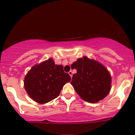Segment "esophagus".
<instances>
[{"label": "esophagus", "mask_w": 135, "mask_h": 135, "mask_svg": "<svg viewBox=\"0 0 135 135\" xmlns=\"http://www.w3.org/2000/svg\"><path fill=\"white\" fill-rule=\"evenodd\" d=\"M68 73H69V75L71 76V77H72V75H73V74H72V71H70L68 72Z\"/></svg>", "instance_id": "obj_1"}]
</instances>
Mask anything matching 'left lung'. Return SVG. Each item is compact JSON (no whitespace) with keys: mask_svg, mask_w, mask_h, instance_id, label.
Returning <instances> with one entry per match:
<instances>
[{"mask_svg":"<svg viewBox=\"0 0 135 135\" xmlns=\"http://www.w3.org/2000/svg\"><path fill=\"white\" fill-rule=\"evenodd\" d=\"M77 73L71 84L82 99L94 103L104 98L111 89V76L104 66L84 56L71 64Z\"/></svg>","mask_w":135,"mask_h":135,"instance_id":"8db88e82","label":"left lung"}]
</instances>
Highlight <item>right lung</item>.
<instances>
[{
  "mask_svg": "<svg viewBox=\"0 0 135 135\" xmlns=\"http://www.w3.org/2000/svg\"><path fill=\"white\" fill-rule=\"evenodd\" d=\"M71 81L62 65L49 58L31 69L24 79V87L34 101L45 104L59 96L64 85Z\"/></svg>",
  "mask_w": 135,
  "mask_h": 135,
  "instance_id": "right-lung-1",
  "label": "right lung"
}]
</instances>
